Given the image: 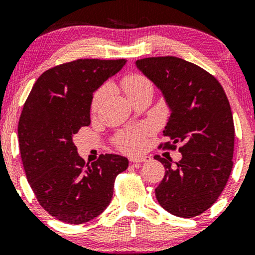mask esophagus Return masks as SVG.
I'll list each match as a JSON object with an SVG mask.
<instances>
[{
	"instance_id": "esophagus-1",
	"label": "esophagus",
	"mask_w": 255,
	"mask_h": 255,
	"mask_svg": "<svg viewBox=\"0 0 255 255\" xmlns=\"http://www.w3.org/2000/svg\"><path fill=\"white\" fill-rule=\"evenodd\" d=\"M151 158L148 156H133L129 158L131 163H142V162H148Z\"/></svg>"
}]
</instances>
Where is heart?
Returning <instances> with one entry per match:
<instances>
[{
  "label": "heart",
  "instance_id": "heart-1",
  "mask_svg": "<svg viewBox=\"0 0 255 255\" xmlns=\"http://www.w3.org/2000/svg\"><path fill=\"white\" fill-rule=\"evenodd\" d=\"M121 85L128 97H131V96H134L139 91L146 89V87H152L150 80L144 75L137 74V73H130V74L125 75L121 80ZM105 95H107V86L101 87L95 93L92 101V109H97V107L103 101ZM145 136L146 130L144 129L126 131L119 137V146L126 151H137L144 146Z\"/></svg>",
  "mask_w": 255,
  "mask_h": 255
}]
</instances>
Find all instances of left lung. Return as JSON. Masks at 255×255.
<instances>
[{
    "mask_svg": "<svg viewBox=\"0 0 255 255\" xmlns=\"http://www.w3.org/2000/svg\"><path fill=\"white\" fill-rule=\"evenodd\" d=\"M136 67L162 91L170 108L163 135L171 141L163 148H176L182 159L154 156L165 168L156 198L171 215L192 218L217 201L233 169V113L223 87L201 67L175 56L147 57Z\"/></svg>",
    "mask_w": 255,
    "mask_h": 255,
    "instance_id": "8db88e82",
    "label": "left lung"
}]
</instances>
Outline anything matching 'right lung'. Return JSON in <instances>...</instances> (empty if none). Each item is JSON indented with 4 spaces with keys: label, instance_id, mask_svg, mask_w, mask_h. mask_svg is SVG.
<instances>
[{
    "label": "right lung",
    "instance_id": "add662e5",
    "mask_svg": "<svg viewBox=\"0 0 255 255\" xmlns=\"http://www.w3.org/2000/svg\"><path fill=\"white\" fill-rule=\"evenodd\" d=\"M126 64L125 58H80L44 72L20 115L17 135L26 177L40 206L52 217L83 224L110 204L114 183L128 168L119 154L85 163L73 136L91 124L93 92Z\"/></svg>",
    "mask_w": 255,
    "mask_h": 255
}]
</instances>
